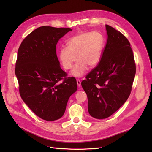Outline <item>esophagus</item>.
<instances>
[{
  "label": "esophagus",
  "instance_id": "1",
  "mask_svg": "<svg viewBox=\"0 0 152 152\" xmlns=\"http://www.w3.org/2000/svg\"><path fill=\"white\" fill-rule=\"evenodd\" d=\"M77 86L78 87H80L81 86V82L80 80H77Z\"/></svg>",
  "mask_w": 152,
  "mask_h": 152
}]
</instances>
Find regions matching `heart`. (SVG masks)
I'll return each mask as SVG.
<instances>
[{
	"mask_svg": "<svg viewBox=\"0 0 152 152\" xmlns=\"http://www.w3.org/2000/svg\"><path fill=\"white\" fill-rule=\"evenodd\" d=\"M103 44V37L98 31L78 34L68 41L66 48L59 49V62L65 70H70L76 61L77 56L78 61L70 75L77 78L82 77L86 73L87 66L93 68L99 62Z\"/></svg>",
	"mask_w": 152,
	"mask_h": 152,
	"instance_id": "b5f03b06",
	"label": "heart"
}]
</instances>
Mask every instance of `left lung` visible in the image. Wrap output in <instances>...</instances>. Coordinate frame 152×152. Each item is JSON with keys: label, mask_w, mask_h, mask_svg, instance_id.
<instances>
[{"label": "left lung", "mask_w": 152, "mask_h": 152, "mask_svg": "<svg viewBox=\"0 0 152 152\" xmlns=\"http://www.w3.org/2000/svg\"><path fill=\"white\" fill-rule=\"evenodd\" d=\"M105 27L107 40L100 61L81 82L88 99V112L97 119L112 115L126 102L136 74L129 40L113 27Z\"/></svg>", "instance_id": "1"}]
</instances>
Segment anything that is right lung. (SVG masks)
Returning a JSON list of instances; mask_svg holds the SVG:
<instances>
[{
  "mask_svg": "<svg viewBox=\"0 0 152 152\" xmlns=\"http://www.w3.org/2000/svg\"><path fill=\"white\" fill-rule=\"evenodd\" d=\"M70 31L39 27L26 37L18 50L15 73L21 98L36 115L47 121L63 115L69 98L77 89L76 79L66 77L56 55L58 40Z\"/></svg>",
  "mask_w": 152,
  "mask_h": 152,
  "instance_id": "1",
  "label": "right lung"
}]
</instances>
